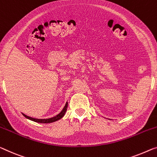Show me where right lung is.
I'll list each match as a JSON object with an SVG mask.
<instances>
[{
	"instance_id": "right-lung-1",
	"label": "right lung",
	"mask_w": 157,
	"mask_h": 157,
	"mask_svg": "<svg viewBox=\"0 0 157 157\" xmlns=\"http://www.w3.org/2000/svg\"><path fill=\"white\" fill-rule=\"evenodd\" d=\"M67 107H68V102H67L66 104H65L64 108L62 109V110L61 111V112H60L59 114L56 115L55 117H53L52 118H49V119H35V118H32L31 117H29V116H26V114H23V113H22V114L24 117L26 118V119H29L31 121H35L37 123H41V124H50V123L55 122V121H58L60 119H62V118L64 117V115L65 114V112H67Z\"/></svg>"
}]
</instances>
